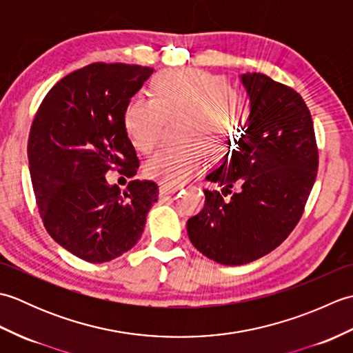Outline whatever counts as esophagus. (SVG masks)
Wrapping results in <instances>:
<instances>
[{
  "mask_svg": "<svg viewBox=\"0 0 353 353\" xmlns=\"http://www.w3.org/2000/svg\"><path fill=\"white\" fill-rule=\"evenodd\" d=\"M179 190H181V186H179V185L159 183V194H161V196H168V194H174Z\"/></svg>",
  "mask_w": 353,
  "mask_h": 353,
  "instance_id": "esophagus-1",
  "label": "esophagus"
}]
</instances>
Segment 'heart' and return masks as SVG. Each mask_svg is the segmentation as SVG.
<instances>
[{"mask_svg":"<svg viewBox=\"0 0 353 353\" xmlns=\"http://www.w3.org/2000/svg\"><path fill=\"white\" fill-rule=\"evenodd\" d=\"M154 99L134 97L127 104V132L141 152L161 144L165 118L182 115L177 137L182 142L161 150L145 165L148 177L162 183H182L203 170L208 154H226L241 137L245 101L236 89L201 70L170 71L157 76Z\"/></svg>","mask_w":353,"mask_h":353,"instance_id":"heart-1","label":"heart"}]
</instances>
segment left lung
Here are the masks:
<instances>
[{
  "label": "left lung",
  "mask_w": 353,
  "mask_h": 353,
  "mask_svg": "<svg viewBox=\"0 0 353 353\" xmlns=\"http://www.w3.org/2000/svg\"><path fill=\"white\" fill-rule=\"evenodd\" d=\"M250 101L236 147L206 181L203 211L188 220L192 245L223 265L259 259L283 243L301 220L319 168L312 118L294 89L265 74L239 76ZM236 184L230 199L223 197Z\"/></svg>",
  "instance_id": "1"
}]
</instances>
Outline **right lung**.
I'll return each mask as SVG.
<instances>
[{"label": "right lung", "instance_id": "1", "mask_svg": "<svg viewBox=\"0 0 353 353\" xmlns=\"http://www.w3.org/2000/svg\"><path fill=\"white\" fill-rule=\"evenodd\" d=\"M153 68L91 63L45 95L28 137V170L43 226L65 250L88 262H108L138 243L157 200V185H109L118 168L134 176L137 152L124 121L127 104Z\"/></svg>", "mask_w": 353, "mask_h": 353}]
</instances>
